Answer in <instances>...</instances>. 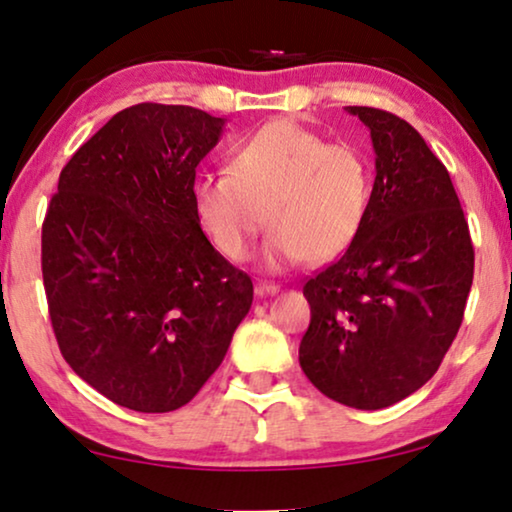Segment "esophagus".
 I'll list each match as a JSON object with an SVG mask.
<instances>
[{"instance_id": "1", "label": "esophagus", "mask_w": 512, "mask_h": 512, "mask_svg": "<svg viewBox=\"0 0 512 512\" xmlns=\"http://www.w3.org/2000/svg\"><path fill=\"white\" fill-rule=\"evenodd\" d=\"M254 291H256V296H270V293H277L279 291V286L277 284H272V282H258L256 286H254Z\"/></svg>"}]
</instances>
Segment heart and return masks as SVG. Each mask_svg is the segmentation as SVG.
<instances>
[{
  "mask_svg": "<svg viewBox=\"0 0 512 512\" xmlns=\"http://www.w3.org/2000/svg\"><path fill=\"white\" fill-rule=\"evenodd\" d=\"M191 198L200 226L228 261H244L268 221L270 268L324 265L366 226L373 165L359 146L277 118L230 151L228 172L198 174Z\"/></svg>",
  "mask_w": 512,
  "mask_h": 512,
  "instance_id": "1",
  "label": "heart"
}]
</instances>
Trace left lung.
Returning <instances> with one entry per match:
<instances>
[{
	"mask_svg": "<svg viewBox=\"0 0 512 512\" xmlns=\"http://www.w3.org/2000/svg\"><path fill=\"white\" fill-rule=\"evenodd\" d=\"M370 130L375 184L356 242L303 286L312 319L300 368L356 410L389 408L424 387L464 319L473 242L450 174L408 121L347 107Z\"/></svg>",
	"mask_w": 512,
	"mask_h": 512,
	"instance_id": "left-lung-1",
	"label": "left lung"
}]
</instances>
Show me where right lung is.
Segmentation results:
<instances>
[{"label": "right lung", "mask_w": 512, "mask_h": 512, "mask_svg": "<svg viewBox=\"0 0 512 512\" xmlns=\"http://www.w3.org/2000/svg\"><path fill=\"white\" fill-rule=\"evenodd\" d=\"M223 118L142 102L62 167L41 272L65 361L109 401L170 412L198 394L247 317L254 284L202 233L195 167Z\"/></svg>", "instance_id": "add662e5"}]
</instances>
